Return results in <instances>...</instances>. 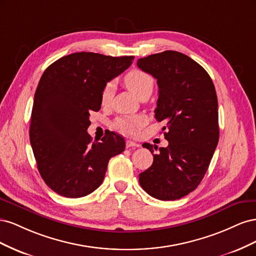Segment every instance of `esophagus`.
Masks as SVG:
<instances>
[{"label":"esophagus","instance_id":"34e87169","mask_svg":"<svg viewBox=\"0 0 256 256\" xmlns=\"http://www.w3.org/2000/svg\"><path fill=\"white\" fill-rule=\"evenodd\" d=\"M140 146H141L140 144H138V143L132 142V141H130V140L126 141V147H127V148H138V147H140Z\"/></svg>","mask_w":256,"mask_h":256}]
</instances>
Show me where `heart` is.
Here are the masks:
<instances>
[{
  "instance_id": "heart-1",
  "label": "heart",
  "mask_w": 256,
  "mask_h": 256,
  "mask_svg": "<svg viewBox=\"0 0 256 256\" xmlns=\"http://www.w3.org/2000/svg\"><path fill=\"white\" fill-rule=\"evenodd\" d=\"M124 83H125L127 88L136 97L141 96L146 92H152L154 88L152 76L147 72L138 70V69H134V70L129 72L125 76V78H124ZM111 96L112 85L106 84L102 92V104H109ZM146 122L147 120L143 115H125L115 120L114 128L126 136H136L140 134V131L146 125Z\"/></svg>"
}]
</instances>
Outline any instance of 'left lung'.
Returning a JSON list of instances; mask_svg holds the SVG:
<instances>
[{
	"mask_svg": "<svg viewBox=\"0 0 256 256\" xmlns=\"http://www.w3.org/2000/svg\"><path fill=\"white\" fill-rule=\"evenodd\" d=\"M138 67L157 79L154 118L164 120L168 147L143 144L154 162L138 175L141 187L162 200L182 198L202 182L219 141L218 99L205 69L189 56L168 50L138 58Z\"/></svg>",
	"mask_w": 256,
	"mask_h": 256,
	"instance_id": "obj_1",
	"label": "left lung"
}]
</instances>
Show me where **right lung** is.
I'll return each mask as SVG.
<instances>
[{
    "label": "right lung",
    "instance_id": "right-lung-1",
    "mask_svg": "<svg viewBox=\"0 0 256 256\" xmlns=\"http://www.w3.org/2000/svg\"><path fill=\"white\" fill-rule=\"evenodd\" d=\"M134 56L78 52L60 58L42 74L34 96L30 141L48 187L65 198H82L102 184L108 162L125 150L114 132L102 142L88 134L90 113L99 111L106 83L132 64Z\"/></svg>",
    "mask_w": 256,
    "mask_h": 256
}]
</instances>
